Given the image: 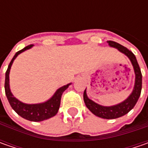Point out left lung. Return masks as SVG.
<instances>
[{"mask_svg": "<svg viewBox=\"0 0 148 148\" xmlns=\"http://www.w3.org/2000/svg\"><path fill=\"white\" fill-rule=\"evenodd\" d=\"M108 43L110 47L115 48L119 52L125 54L131 61L132 65L134 66V72H135V84H134L133 92L124 101L116 105H113V106H102V105L96 104L93 100L90 99L86 95V89L84 91L83 99H84V102L86 105V107L95 115L102 118V119H113L122 117L125 115L126 114H128L138 102L140 95H141V90H142V72H141L139 65L137 62L135 55L130 50H128L127 48L114 41H108Z\"/></svg>", "mask_w": 148, "mask_h": 148, "instance_id": "8db88e82", "label": "left lung"}]
</instances>
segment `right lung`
I'll use <instances>...</instances> for the list:
<instances>
[{
	"label": "right lung",
	"instance_id": "right-lung-1",
	"mask_svg": "<svg viewBox=\"0 0 148 148\" xmlns=\"http://www.w3.org/2000/svg\"><path fill=\"white\" fill-rule=\"evenodd\" d=\"M32 47H33V44H30V45H29L23 49L20 50V51H18L16 53L14 54V58H12L11 62H10L7 71L5 72V95H6V97L8 99L10 106L20 116L25 119L27 120H29V121L40 122V121H43L45 119H50V118L55 116L57 114L58 111L59 110L62 95L66 89H67V87L71 85V83L67 84L66 86H63L61 88L58 89L55 92V94L53 95V97H51L48 101H46L44 103L28 105V104L22 103L19 99H17L15 97H14L11 91H10V84H9V74H10V67H11V65H12L14 60L16 58V57L19 54L23 53L24 51H25L27 49H31Z\"/></svg>",
	"mask_w": 148,
	"mask_h": 148
}]
</instances>
